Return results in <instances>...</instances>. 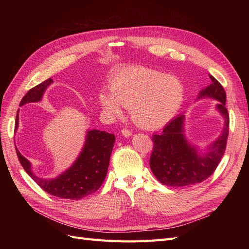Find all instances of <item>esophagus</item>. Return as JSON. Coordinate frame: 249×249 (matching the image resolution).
I'll return each instance as SVG.
<instances>
[{"instance_id":"34e87169","label":"esophagus","mask_w":249,"mask_h":249,"mask_svg":"<svg viewBox=\"0 0 249 249\" xmlns=\"http://www.w3.org/2000/svg\"><path fill=\"white\" fill-rule=\"evenodd\" d=\"M122 134L123 136L124 137H129L132 135V131H130L129 129H125V127H124V129H122Z\"/></svg>"}]
</instances>
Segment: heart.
I'll list each match as a JSON object with an SVG mask.
<instances>
[{
    "label": "heart",
    "instance_id": "b5f03b06",
    "mask_svg": "<svg viewBox=\"0 0 249 249\" xmlns=\"http://www.w3.org/2000/svg\"><path fill=\"white\" fill-rule=\"evenodd\" d=\"M110 91H102V108L114 116L122 107L131 108V116L138 125L147 129L168 123L176 115L184 97L179 81L146 67H130L111 80Z\"/></svg>",
    "mask_w": 249,
    "mask_h": 249
}]
</instances>
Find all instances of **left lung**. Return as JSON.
<instances>
[{"instance_id": "obj_1", "label": "left lung", "mask_w": 249, "mask_h": 249, "mask_svg": "<svg viewBox=\"0 0 249 249\" xmlns=\"http://www.w3.org/2000/svg\"><path fill=\"white\" fill-rule=\"evenodd\" d=\"M209 77L212 84L203 89L198 97L208 96L219 101L217 109L224 116L221 136L209 146L207 153L197 154L183 134L184 115L173 118L164 126L162 134L153 135L154 148L149 166L163 185L185 187L201 183L213 175L224 155L230 127V114L225 108L227 94L219 82L211 74Z\"/></svg>"}]
</instances>
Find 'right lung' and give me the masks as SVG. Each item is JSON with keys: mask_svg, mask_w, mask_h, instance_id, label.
Masks as SVG:
<instances>
[{"mask_svg": "<svg viewBox=\"0 0 249 249\" xmlns=\"http://www.w3.org/2000/svg\"><path fill=\"white\" fill-rule=\"evenodd\" d=\"M51 83H53V80L50 78L30 89L21 99L19 106L27 103L40 101L44 90ZM18 126V114H17L16 129ZM114 142L115 136L113 134L99 130L89 131L85 145L78 160L70 169L55 179L37 178L31 170V164L18 152V148L17 155L21 166L42 190L60 198L81 199L95 192L104 183Z\"/></svg>", "mask_w": 249, "mask_h": 249, "instance_id": "right-lung-1", "label": "right lung"}]
</instances>
